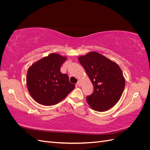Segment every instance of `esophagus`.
<instances>
[{"label":"esophagus","mask_w":150,"mask_h":150,"mask_svg":"<svg viewBox=\"0 0 150 150\" xmlns=\"http://www.w3.org/2000/svg\"><path fill=\"white\" fill-rule=\"evenodd\" d=\"M76 84L78 85V86H79V87H81V81H78V83H77Z\"/></svg>","instance_id":"34e87169"}]
</instances>
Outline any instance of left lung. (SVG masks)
Listing matches in <instances>:
<instances>
[{"instance_id":"obj_1","label":"left lung","mask_w":150,"mask_h":150,"mask_svg":"<svg viewBox=\"0 0 150 150\" xmlns=\"http://www.w3.org/2000/svg\"><path fill=\"white\" fill-rule=\"evenodd\" d=\"M78 59L94 86L93 93L86 96L89 105L99 112L114 106L120 100L125 86V79L119 66L96 52H90Z\"/></svg>"}]
</instances>
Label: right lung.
<instances>
[{"label": "right lung", "mask_w": 150, "mask_h": 150, "mask_svg": "<svg viewBox=\"0 0 150 150\" xmlns=\"http://www.w3.org/2000/svg\"><path fill=\"white\" fill-rule=\"evenodd\" d=\"M66 59L57 54H50L32 65L27 74V86L31 96L39 104L54 105L64 99L75 88L69 77L60 71Z\"/></svg>", "instance_id": "obj_1"}]
</instances>
